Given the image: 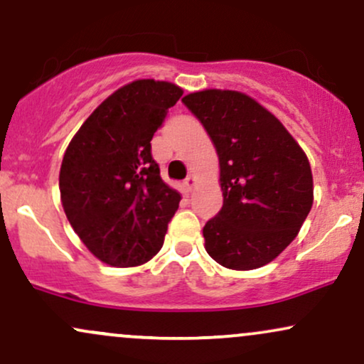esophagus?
Wrapping results in <instances>:
<instances>
[{
  "label": "esophagus",
  "mask_w": 364,
  "mask_h": 364,
  "mask_svg": "<svg viewBox=\"0 0 364 364\" xmlns=\"http://www.w3.org/2000/svg\"><path fill=\"white\" fill-rule=\"evenodd\" d=\"M185 188H186L188 193H193V191H195V188H196V178L193 176V174H190V176H188V178L185 179Z\"/></svg>",
  "instance_id": "34e87169"
}]
</instances>
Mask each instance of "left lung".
Here are the masks:
<instances>
[{
  "label": "left lung",
  "instance_id": "left-lung-1",
  "mask_svg": "<svg viewBox=\"0 0 364 364\" xmlns=\"http://www.w3.org/2000/svg\"><path fill=\"white\" fill-rule=\"evenodd\" d=\"M183 103L203 124L220 166L224 205L203 227L205 249L229 269L268 264L290 246L312 208L307 154L246 93L203 90L186 95Z\"/></svg>",
  "mask_w": 364,
  "mask_h": 364
}]
</instances>
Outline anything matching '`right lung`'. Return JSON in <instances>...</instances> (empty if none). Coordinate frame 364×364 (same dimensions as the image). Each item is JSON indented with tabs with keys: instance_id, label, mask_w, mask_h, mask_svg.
<instances>
[{
	"instance_id": "1",
	"label": "right lung",
	"mask_w": 364,
	"mask_h": 364,
	"mask_svg": "<svg viewBox=\"0 0 364 364\" xmlns=\"http://www.w3.org/2000/svg\"><path fill=\"white\" fill-rule=\"evenodd\" d=\"M181 95L168 81L129 82L86 118L65 149L59 173L65 217L107 264H144L163 247L181 195L161 178L151 140Z\"/></svg>"
}]
</instances>
